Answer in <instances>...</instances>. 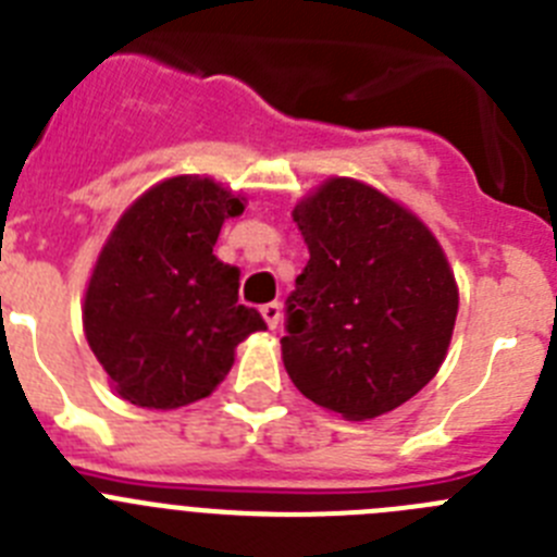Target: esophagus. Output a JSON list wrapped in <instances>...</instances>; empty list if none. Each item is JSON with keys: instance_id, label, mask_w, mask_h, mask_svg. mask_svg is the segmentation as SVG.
<instances>
[{"instance_id": "1", "label": "esophagus", "mask_w": 557, "mask_h": 557, "mask_svg": "<svg viewBox=\"0 0 557 557\" xmlns=\"http://www.w3.org/2000/svg\"><path fill=\"white\" fill-rule=\"evenodd\" d=\"M262 318H264V321H268L270 329L278 326V323H282V304H278V301L264 304V307H262Z\"/></svg>"}]
</instances>
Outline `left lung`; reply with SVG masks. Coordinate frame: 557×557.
Here are the masks:
<instances>
[{"mask_svg":"<svg viewBox=\"0 0 557 557\" xmlns=\"http://www.w3.org/2000/svg\"><path fill=\"white\" fill-rule=\"evenodd\" d=\"M309 262L287 298L282 359L323 410L368 421L410 401L444 366L457 282L410 209L354 178H329L293 209Z\"/></svg>","mask_w":557,"mask_h":557,"instance_id":"obj_1","label":"left lung"}]
</instances>
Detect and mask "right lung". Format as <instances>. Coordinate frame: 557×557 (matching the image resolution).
I'll use <instances>...</instances> for the list:
<instances>
[{
	"label": "right lung",
	"instance_id": "add662e5",
	"mask_svg": "<svg viewBox=\"0 0 557 557\" xmlns=\"http://www.w3.org/2000/svg\"><path fill=\"white\" fill-rule=\"evenodd\" d=\"M243 195L200 175H175L133 200L97 256L83 332L111 387L147 410L211 396L234 351L268 323L239 304V268L214 256Z\"/></svg>",
	"mask_w": 557,
	"mask_h": 557
}]
</instances>
